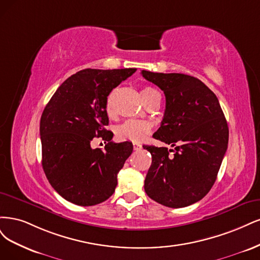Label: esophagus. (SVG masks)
<instances>
[{
	"label": "esophagus",
	"mask_w": 260,
	"mask_h": 260,
	"mask_svg": "<svg viewBox=\"0 0 260 260\" xmlns=\"http://www.w3.org/2000/svg\"><path fill=\"white\" fill-rule=\"evenodd\" d=\"M133 147H134V150H135V151H139V150L142 148V146L140 144H137V142H134Z\"/></svg>",
	"instance_id": "34e87169"
}]
</instances>
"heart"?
<instances>
[{
    "instance_id": "heart-1",
    "label": "heart",
    "mask_w": 260,
    "mask_h": 260,
    "mask_svg": "<svg viewBox=\"0 0 260 260\" xmlns=\"http://www.w3.org/2000/svg\"><path fill=\"white\" fill-rule=\"evenodd\" d=\"M155 93H157V91L154 88L145 87L141 90V96H142V99H144V102L146 103L147 100ZM113 97H114V91H111V93L108 95L106 100V112L109 116L113 115L114 113ZM151 129H152V124L149 121L127 120L124 123L120 124L119 126H116L115 136L119 140H123V141L141 142L149 136Z\"/></svg>"
}]
</instances>
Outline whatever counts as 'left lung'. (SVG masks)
I'll return each instance as SVG.
<instances>
[{"instance_id":"8db88e82","label":"left lung","mask_w":260,"mask_h":260,"mask_svg":"<svg viewBox=\"0 0 260 260\" xmlns=\"http://www.w3.org/2000/svg\"><path fill=\"white\" fill-rule=\"evenodd\" d=\"M141 74L160 87L166 99L161 126L153 137L175 147L144 146L152 156L145 191L164 206H189L203 199L217 178L228 148L227 121L218 98L199 79L146 70Z\"/></svg>"}]
</instances>
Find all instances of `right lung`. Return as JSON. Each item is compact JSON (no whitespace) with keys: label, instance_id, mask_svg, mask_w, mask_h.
I'll list each match as a JSON object with an SVG mask.
<instances>
[{"label":"right lung","instance_id":"right-lung-1","mask_svg":"<svg viewBox=\"0 0 260 260\" xmlns=\"http://www.w3.org/2000/svg\"><path fill=\"white\" fill-rule=\"evenodd\" d=\"M136 70H81L58 87L42 113V166L52 187L73 204L102 203L118 185V173L133 145L111 140L113 133L105 128L106 100ZM98 137L106 142L105 150L91 148Z\"/></svg>","mask_w":260,"mask_h":260}]
</instances>
